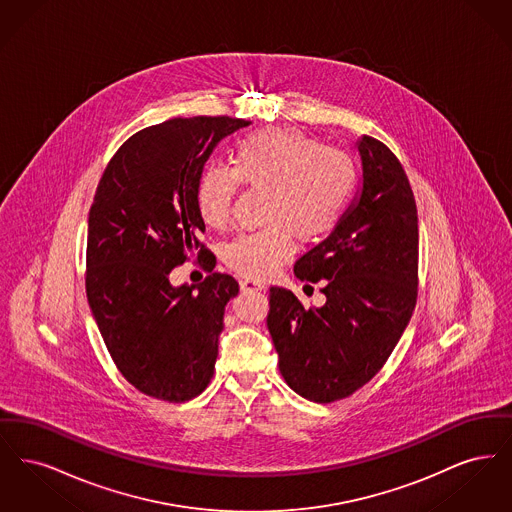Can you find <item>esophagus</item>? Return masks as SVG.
Here are the masks:
<instances>
[{"label": "esophagus", "instance_id": "34e87169", "mask_svg": "<svg viewBox=\"0 0 512 512\" xmlns=\"http://www.w3.org/2000/svg\"><path fill=\"white\" fill-rule=\"evenodd\" d=\"M240 288H242L244 292H261V290H265V284H261V282H257V280L245 278V280L240 282Z\"/></svg>", "mask_w": 512, "mask_h": 512}]
</instances>
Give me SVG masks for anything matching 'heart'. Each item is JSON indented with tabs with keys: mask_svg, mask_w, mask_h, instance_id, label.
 <instances>
[{
	"mask_svg": "<svg viewBox=\"0 0 512 512\" xmlns=\"http://www.w3.org/2000/svg\"><path fill=\"white\" fill-rule=\"evenodd\" d=\"M357 182V167L340 147L322 146L295 128H263L242 138L230 171L207 169L195 184V207L211 228L232 217L238 184L267 190L263 228L245 232L224 249L226 265L245 278H265L295 251V236L311 242L340 222Z\"/></svg>",
	"mask_w": 512,
	"mask_h": 512,
	"instance_id": "heart-1",
	"label": "heart"
}]
</instances>
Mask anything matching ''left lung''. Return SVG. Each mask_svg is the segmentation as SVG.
<instances>
[{
	"instance_id": "1",
	"label": "left lung",
	"mask_w": 512,
	"mask_h": 512,
	"mask_svg": "<svg viewBox=\"0 0 512 512\" xmlns=\"http://www.w3.org/2000/svg\"><path fill=\"white\" fill-rule=\"evenodd\" d=\"M363 188L334 232L297 259L303 282H322V307L272 286L267 326L280 374L301 397L334 403L370 382L405 332L418 295V215L390 147L359 140Z\"/></svg>"
}]
</instances>
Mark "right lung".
<instances>
[{
  "label": "right lung",
  "mask_w": 512,
  "mask_h": 512,
  "mask_svg": "<svg viewBox=\"0 0 512 512\" xmlns=\"http://www.w3.org/2000/svg\"><path fill=\"white\" fill-rule=\"evenodd\" d=\"M247 124L178 117L147 126L117 149L99 180L88 219L86 295L113 363L149 397L184 403L213 378L224 307L240 286L213 272L195 184L220 140ZM195 256L210 276L174 289L171 268Z\"/></svg>",
  "instance_id": "right-lung-1"
}]
</instances>
